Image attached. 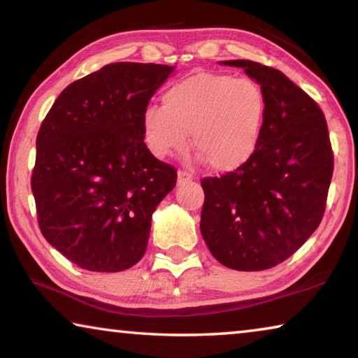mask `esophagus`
Segmentation results:
<instances>
[{
    "label": "esophagus",
    "instance_id": "34e87169",
    "mask_svg": "<svg viewBox=\"0 0 358 358\" xmlns=\"http://www.w3.org/2000/svg\"><path fill=\"white\" fill-rule=\"evenodd\" d=\"M192 180V175L187 173L185 171H178V183H186V181H191Z\"/></svg>",
    "mask_w": 358,
    "mask_h": 358
}]
</instances>
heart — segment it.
I'll use <instances>...</instances> for the list:
<instances>
[{"instance_id": "1", "label": "heart", "mask_w": 358, "mask_h": 358, "mask_svg": "<svg viewBox=\"0 0 358 358\" xmlns=\"http://www.w3.org/2000/svg\"><path fill=\"white\" fill-rule=\"evenodd\" d=\"M266 115L257 82L220 72H197L173 83L161 107L145 108L142 134L159 159L185 151L187 134L215 172H234L256 155Z\"/></svg>"}]
</instances>
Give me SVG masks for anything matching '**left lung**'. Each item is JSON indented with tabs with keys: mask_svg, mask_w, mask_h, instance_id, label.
Instances as JSON below:
<instances>
[{
	"mask_svg": "<svg viewBox=\"0 0 358 358\" xmlns=\"http://www.w3.org/2000/svg\"><path fill=\"white\" fill-rule=\"evenodd\" d=\"M222 64L260 85L266 115L251 161L202 180L201 232L217 262L266 270L292 256L322 221L333 175L329 128L317 102L281 71L250 59Z\"/></svg>",
	"mask_w": 358,
	"mask_h": 358,
	"instance_id": "obj_1",
	"label": "left lung"
}]
</instances>
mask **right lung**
I'll return each instance as SVG.
<instances>
[{
	"label": "right lung",
	"mask_w": 358,
	"mask_h": 358,
	"mask_svg": "<svg viewBox=\"0 0 358 358\" xmlns=\"http://www.w3.org/2000/svg\"><path fill=\"white\" fill-rule=\"evenodd\" d=\"M173 68L112 63L72 82L42 121L31 191L44 238L90 271H123L147 251L151 215L177 183L150 153L142 117Z\"/></svg>",
	"instance_id": "add662e5"
}]
</instances>
